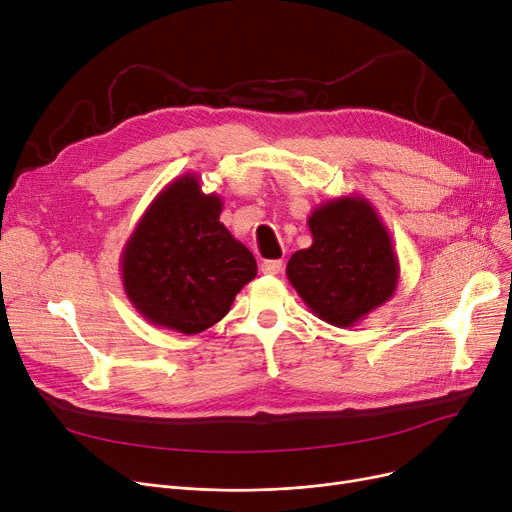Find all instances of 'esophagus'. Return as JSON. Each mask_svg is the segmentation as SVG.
Masks as SVG:
<instances>
[{
    "instance_id": "34e87169",
    "label": "esophagus",
    "mask_w": 512,
    "mask_h": 512,
    "mask_svg": "<svg viewBox=\"0 0 512 512\" xmlns=\"http://www.w3.org/2000/svg\"><path fill=\"white\" fill-rule=\"evenodd\" d=\"M284 270V263L280 259H270V261H263L261 263V272L263 274H270V276H276Z\"/></svg>"
}]
</instances>
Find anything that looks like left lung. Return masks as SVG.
Instances as JSON below:
<instances>
[{
  "label": "left lung",
  "mask_w": 512,
  "mask_h": 512,
  "mask_svg": "<svg viewBox=\"0 0 512 512\" xmlns=\"http://www.w3.org/2000/svg\"><path fill=\"white\" fill-rule=\"evenodd\" d=\"M307 226L311 247L288 259L286 276L315 317L353 328L394 297L398 257L380 213L365 197L321 203Z\"/></svg>",
  "instance_id": "8db88e82"
}]
</instances>
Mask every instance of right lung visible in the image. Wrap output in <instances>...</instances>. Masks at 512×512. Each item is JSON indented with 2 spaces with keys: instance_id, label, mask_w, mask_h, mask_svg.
<instances>
[{
  "instance_id": "obj_1",
  "label": "right lung",
  "mask_w": 512,
  "mask_h": 512,
  "mask_svg": "<svg viewBox=\"0 0 512 512\" xmlns=\"http://www.w3.org/2000/svg\"><path fill=\"white\" fill-rule=\"evenodd\" d=\"M220 195L197 174L172 180L141 215L120 255L128 301L149 324L186 336L211 328L257 276L253 253L220 222Z\"/></svg>"
}]
</instances>
